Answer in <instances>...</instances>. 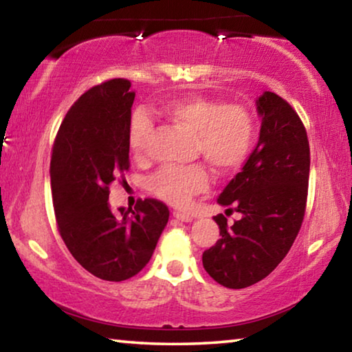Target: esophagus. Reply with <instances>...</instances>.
Segmentation results:
<instances>
[{
	"instance_id": "1",
	"label": "esophagus",
	"mask_w": 352,
	"mask_h": 352,
	"mask_svg": "<svg viewBox=\"0 0 352 352\" xmlns=\"http://www.w3.org/2000/svg\"><path fill=\"white\" fill-rule=\"evenodd\" d=\"M174 218H177L178 221H182V223H190V221H192L191 214L182 213V212H174Z\"/></svg>"
}]
</instances>
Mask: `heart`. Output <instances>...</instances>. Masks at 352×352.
Instances as JSON below:
<instances>
[{
	"instance_id": "heart-1",
	"label": "heart",
	"mask_w": 352,
	"mask_h": 352,
	"mask_svg": "<svg viewBox=\"0 0 352 352\" xmlns=\"http://www.w3.org/2000/svg\"><path fill=\"white\" fill-rule=\"evenodd\" d=\"M162 113L170 122L194 134V151L219 174L242 166L254 138V122L240 106H223L202 96H186L167 102ZM151 133V120L144 112L131 118L129 148L134 158L145 156V144ZM208 177L201 166L166 167L150 178V190L167 204L185 207L192 196L206 191Z\"/></svg>"
}]
</instances>
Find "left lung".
I'll list each match as a JSON object with an SVG mask.
<instances>
[{"instance_id":"obj_1","label":"left lung","mask_w":352,"mask_h":352,"mask_svg":"<svg viewBox=\"0 0 352 352\" xmlns=\"http://www.w3.org/2000/svg\"><path fill=\"white\" fill-rule=\"evenodd\" d=\"M256 110L258 144L217 201L242 218L228 226L217 214L221 237L202 254L207 274L229 289L248 287L272 274L291 250L305 214L310 177L305 126L272 91L256 99Z\"/></svg>"}]
</instances>
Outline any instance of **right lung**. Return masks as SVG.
<instances>
[{
	"label": "right lung",
	"mask_w": 352,
	"mask_h": 352,
	"mask_svg": "<svg viewBox=\"0 0 352 352\" xmlns=\"http://www.w3.org/2000/svg\"><path fill=\"white\" fill-rule=\"evenodd\" d=\"M134 98L126 78L83 93L63 120L50 160L61 239L83 269L106 281L138 275L169 221V208L156 199L134 208L109 204V185L129 169Z\"/></svg>",
	"instance_id": "1"
}]
</instances>
